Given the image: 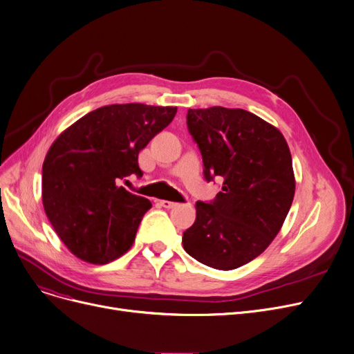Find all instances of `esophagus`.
Returning <instances> with one entry per match:
<instances>
[{"instance_id":"1","label":"esophagus","mask_w":354,"mask_h":354,"mask_svg":"<svg viewBox=\"0 0 354 354\" xmlns=\"http://www.w3.org/2000/svg\"><path fill=\"white\" fill-rule=\"evenodd\" d=\"M160 205H162L163 208H174V207H176L178 204L174 203V201H166V199H163V201H160Z\"/></svg>"}]
</instances>
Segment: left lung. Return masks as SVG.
Here are the masks:
<instances>
[{
    "instance_id": "left-lung-1",
    "label": "left lung",
    "mask_w": 354,
    "mask_h": 354,
    "mask_svg": "<svg viewBox=\"0 0 354 354\" xmlns=\"http://www.w3.org/2000/svg\"><path fill=\"white\" fill-rule=\"evenodd\" d=\"M187 126L204 178H221L223 188L195 204L183 249L209 268L237 269L265 252L289 212L295 194L289 147L278 129L240 109L188 110Z\"/></svg>"
}]
</instances>
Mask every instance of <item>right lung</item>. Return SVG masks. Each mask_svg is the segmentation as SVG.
<instances>
[{
  "mask_svg": "<svg viewBox=\"0 0 354 354\" xmlns=\"http://www.w3.org/2000/svg\"><path fill=\"white\" fill-rule=\"evenodd\" d=\"M176 110L136 102L101 106L52 145L41 169L43 207L76 257L104 265L130 249L151 204L118 182L143 176L139 153Z\"/></svg>",
  "mask_w": 354,
  "mask_h": 354,
  "instance_id": "add662e5",
  "label": "right lung"
}]
</instances>
